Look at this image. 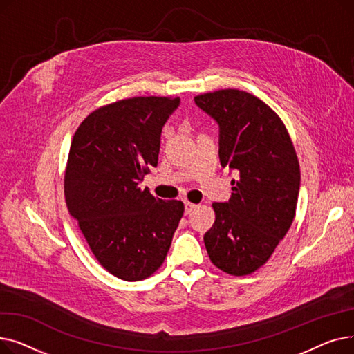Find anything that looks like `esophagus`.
I'll return each instance as SVG.
<instances>
[{"label":"esophagus","mask_w":354,"mask_h":354,"mask_svg":"<svg viewBox=\"0 0 354 354\" xmlns=\"http://www.w3.org/2000/svg\"><path fill=\"white\" fill-rule=\"evenodd\" d=\"M195 208H196L195 203H191L188 201H185V215H189Z\"/></svg>","instance_id":"34e87169"}]
</instances>
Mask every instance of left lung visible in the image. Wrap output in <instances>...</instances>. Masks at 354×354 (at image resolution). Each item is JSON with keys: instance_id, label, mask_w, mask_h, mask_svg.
Here are the masks:
<instances>
[{"instance_id": "1", "label": "left lung", "mask_w": 354, "mask_h": 354, "mask_svg": "<svg viewBox=\"0 0 354 354\" xmlns=\"http://www.w3.org/2000/svg\"><path fill=\"white\" fill-rule=\"evenodd\" d=\"M195 104L219 127V160L236 174L227 202L212 203L215 222L203 235L214 266L248 275L264 266L295 215L300 166L287 129L254 95L225 88Z\"/></svg>"}]
</instances>
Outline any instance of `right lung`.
<instances>
[{
  "label": "right lung",
  "instance_id": "right-lung-1",
  "mask_svg": "<svg viewBox=\"0 0 354 354\" xmlns=\"http://www.w3.org/2000/svg\"><path fill=\"white\" fill-rule=\"evenodd\" d=\"M179 97H132L90 113L73 136L64 176L70 215L102 267L124 281L165 261L183 215L180 201L139 185L158 166L162 127Z\"/></svg>",
  "mask_w": 354,
  "mask_h": 354
}]
</instances>
